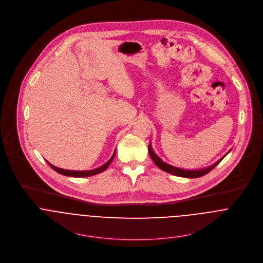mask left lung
I'll list each match as a JSON object with an SVG mask.
<instances>
[{
    "label": "left lung",
    "instance_id": "8db88e82",
    "mask_svg": "<svg viewBox=\"0 0 263 263\" xmlns=\"http://www.w3.org/2000/svg\"><path fill=\"white\" fill-rule=\"evenodd\" d=\"M230 152V151H229ZM228 152V153H229ZM227 153V154H228ZM149 154H150L151 158L153 160V162L163 171L169 173V174H172V175H175V176H180V177H185V178H198V177H201L205 174H208L210 171H212L223 159H220L219 161H217L214 165L210 166V167H206V168H203V169H196V170H186V169H182V168H178V167H175V166H172V165H169L165 162H163V160H161L156 154L155 152L152 149V146L151 144H149Z\"/></svg>",
    "mask_w": 263,
    "mask_h": 263
}]
</instances>
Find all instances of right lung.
<instances>
[{"label":"right lung","mask_w":263,"mask_h":263,"mask_svg":"<svg viewBox=\"0 0 263 263\" xmlns=\"http://www.w3.org/2000/svg\"><path fill=\"white\" fill-rule=\"evenodd\" d=\"M115 156V152L113 153L112 157L108 160V162H106L104 165L96 168V169H93V170H86V171H74V170H67V169H62V168H59L57 166H53L52 164H50L48 161H46L48 163V165L54 170L57 171L58 173L62 174V175H65V176H70V177H89V176H93V175H96V174H99L103 171H105L108 166L111 164L112 162L113 158Z\"/></svg>","instance_id":"right-lung-1"}]
</instances>
